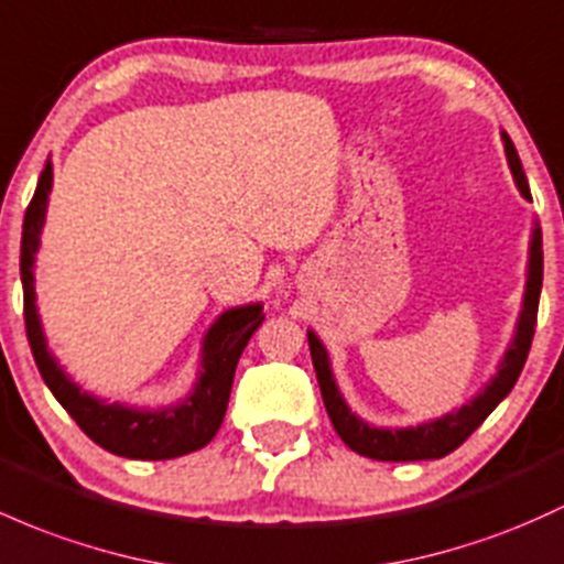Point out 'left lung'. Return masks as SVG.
Returning a JSON list of instances; mask_svg holds the SVG:
<instances>
[{
	"label": "left lung",
	"mask_w": 564,
	"mask_h": 564,
	"mask_svg": "<svg viewBox=\"0 0 564 564\" xmlns=\"http://www.w3.org/2000/svg\"><path fill=\"white\" fill-rule=\"evenodd\" d=\"M506 154H509V165L513 178H517V187L528 200L530 187L528 176H524L522 163H519V154L513 150V141L503 133ZM541 283H543V240L541 230L535 227L533 232V246H530V278H528V292H524V311L519 315V329L517 339L506 352L503 364H500L498 377L485 388V393H479L471 404L460 406L455 414L436 420V423H425L420 429H406V431H377L369 429L367 423H361L358 417H352L348 406H345L343 395L337 393V386L332 380L329 369V356H326L324 345L318 343L313 332H307V345H311L315 377H318L321 395H324V406L329 412V420L334 431L339 433L345 444L352 453L372 457V460H391V463H404V460H433V457H444L453 449L460 447L471 433L479 429L487 420L495 406L509 395L513 382L522 375L524 361H528L530 345H533L535 334V321H538V300H541Z\"/></svg>",
	"instance_id": "1"
}]
</instances>
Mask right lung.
Wrapping results in <instances>:
<instances>
[{"instance_id": "obj_1", "label": "right lung", "mask_w": 564, "mask_h": 564, "mask_svg": "<svg viewBox=\"0 0 564 564\" xmlns=\"http://www.w3.org/2000/svg\"><path fill=\"white\" fill-rule=\"evenodd\" d=\"M53 184L51 163L42 171L34 197H31L26 216H23V238H21V281H23V321H26V337L34 352V361L40 367L42 380L47 382L55 399L61 401L74 423L79 425L98 447L120 457L133 460H169L195 453L206 447L219 431L225 420L227 401H230L232 377L238 358L249 345L251 334L262 326V305L238 307L221 315L208 332L203 345V361L206 372L197 382L195 395H189L187 404L169 412H133L126 406H107L90 395L79 393V388L64 377L51 352L45 348L40 318L34 311V278H31V262H34L36 243H40L42 221H45L47 192Z\"/></svg>"}]
</instances>
